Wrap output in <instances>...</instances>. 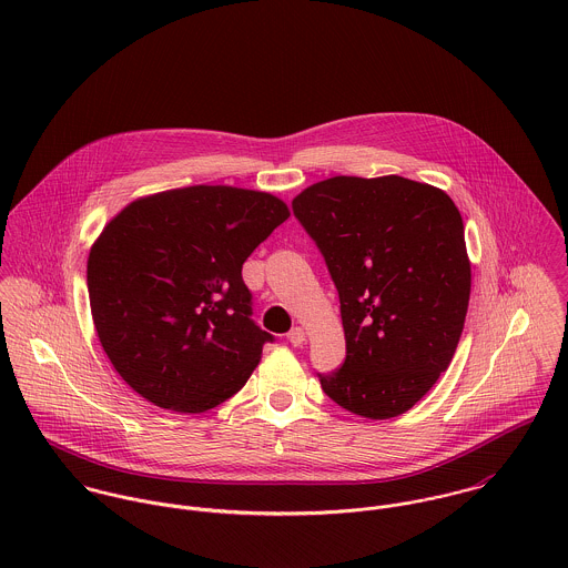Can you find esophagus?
<instances>
[{"mask_svg":"<svg viewBox=\"0 0 568 568\" xmlns=\"http://www.w3.org/2000/svg\"><path fill=\"white\" fill-rule=\"evenodd\" d=\"M288 341H291L295 347H300V345H304V341H306V332H304L302 327H293V329L288 332Z\"/></svg>","mask_w":568,"mask_h":568,"instance_id":"1","label":"esophagus"}]
</instances>
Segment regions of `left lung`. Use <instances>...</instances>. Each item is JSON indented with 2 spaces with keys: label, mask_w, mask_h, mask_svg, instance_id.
Masks as SVG:
<instances>
[{
  "label": "left lung",
  "mask_w": 568,
  "mask_h": 568,
  "mask_svg": "<svg viewBox=\"0 0 568 568\" xmlns=\"http://www.w3.org/2000/svg\"><path fill=\"white\" fill-rule=\"evenodd\" d=\"M338 291L343 367L317 374L349 413L389 419L448 369L468 302L470 260L453 199L398 174L332 176L293 199Z\"/></svg>",
  "instance_id": "left-lung-1"
}]
</instances>
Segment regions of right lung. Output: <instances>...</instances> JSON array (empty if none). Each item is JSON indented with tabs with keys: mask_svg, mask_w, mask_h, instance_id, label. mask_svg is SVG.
<instances>
[{
	"mask_svg": "<svg viewBox=\"0 0 568 568\" xmlns=\"http://www.w3.org/2000/svg\"><path fill=\"white\" fill-rule=\"evenodd\" d=\"M288 216L268 192L190 185L138 199L106 223L87 260L89 304L133 392L205 413L243 389L273 341L251 320L244 260Z\"/></svg>",
	"mask_w": 568,
	"mask_h": 568,
	"instance_id": "add662e5",
	"label": "right lung"
}]
</instances>
